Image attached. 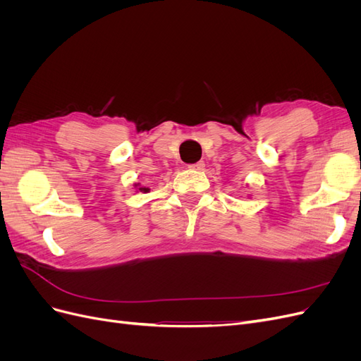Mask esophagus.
Returning <instances> with one entry per match:
<instances>
[{
	"instance_id": "34e87169",
	"label": "esophagus",
	"mask_w": 361,
	"mask_h": 361,
	"mask_svg": "<svg viewBox=\"0 0 361 361\" xmlns=\"http://www.w3.org/2000/svg\"><path fill=\"white\" fill-rule=\"evenodd\" d=\"M203 167H204V162H203V161H199V162H195V164H191V166H190V169H191V170H203Z\"/></svg>"
}]
</instances>
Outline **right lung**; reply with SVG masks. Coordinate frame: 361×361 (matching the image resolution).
<instances>
[{
    "mask_svg": "<svg viewBox=\"0 0 361 361\" xmlns=\"http://www.w3.org/2000/svg\"><path fill=\"white\" fill-rule=\"evenodd\" d=\"M137 187H138V185H137ZM138 191H141V192H147V191H149V188H146V187H140V188H138Z\"/></svg>",
    "mask_w": 361,
    "mask_h": 361,
    "instance_id": "add662e5",
    "label": "right lung"
}]
</instances>
